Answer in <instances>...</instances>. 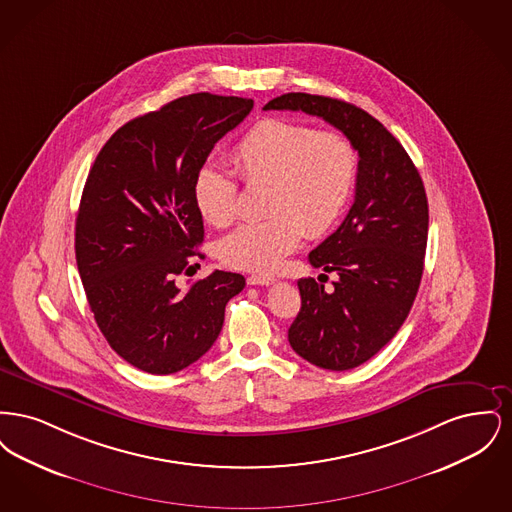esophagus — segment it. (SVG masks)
Masks as SVG:
<instances>
[{
	"label": "esophagus",
	"mask_w": 512,
	"mask_h": 512,
	"mask_svg": "<svg viewBox=\"0 0 512 512\" xmlns=\"http://www.w3.org/2000/svg\"><path fill=\"white\" fill-rule=\"evenodd\" d=\"M274 276H268V274H251L247 278V284L249 286H268V284H274Z\"/></svg>",
	"instance_id": "esophagus-1"
}]
</instances>
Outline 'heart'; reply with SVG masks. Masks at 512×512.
<instances>
[{
  "label": "heart",
  "mask_w": 512,
  "mask_h": 512,
  "mask_svg": "<svg viewBox=\"0 0 512 512\" xmlns=\"http://www.w3.org/2000/svg\"><path fill=\"white\" fill-rule=\"evenodd\" d=\"M232 163L247 186H267L263 213L226 236L220 257L226 265L272 272L301 242L334 228L345 211L359 174V153L340 132L288 119L257 122L232 151ZM194 201L213 226L238 219V184L228 172L203 167L195 174Z\"/></svg>",
  "instance_id": "b5f03b06"
}]
</instances>
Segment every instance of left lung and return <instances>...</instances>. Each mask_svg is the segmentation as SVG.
I'll list each match as a JSON object with an SVG mask.
<instances>
[{"instance_id": "obj_1", "label": "left lung", "mask_w": 512, "mask_h": 512, "mask_svg": "<svg viewBox=\"0 0 512 512\" xmlns=\"http://www.w3.org/2000/svg\"><path fill=\"white\" fill-rule=\"evenodd\" d=\"M263 109L320 117L357 147L355 201L340 228L309 253L313 267L338 280L324 290L315 278H301V309L288 330L293 351L311 365L355 368L397 334L413 307L428 242L422 178L405 147L357 105L292 92Z\"/></svg>"}]
</instances>
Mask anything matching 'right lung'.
Wrapping results in <instances>:
<instances>
[{
  "label": "right lung",
  "mask_w": 512,
  "mask_h": 512,
  "mask_svg": "<svg viewBox=\"0 0 512 512\" xmlns=\"http://www.w3.org/2000/svg\"><path fill=\"white\" fill-rule=\"evenodd\" d=\"M253 99L192 94L121 126L90 169L74 251L90 309L109 345L149 374H172L219 338L245 278L215 270L180 290L203 244L195 174Z\"/></svg>",
  "instance_id": "1"
}]
</instances>
